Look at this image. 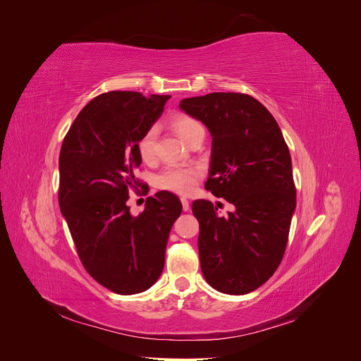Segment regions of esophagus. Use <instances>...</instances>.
<instances>
[{"mask_svg": "<svg viewBox=\"0 0 361 361\" xmlns=\"http://www.w3.org/2000/svg\"><path fill=\"white\" fill-rule=\"evenodd\" d=\"M180 202H182V209H183L185 212L190 211V202H188L187 199H185V197H182V199H180Z\"/></svg>", "mask_w": 361, "mask_h": 361, "instance_id": "obj_1", "label": "esophagus"}]
</instances>
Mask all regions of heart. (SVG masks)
<instances>
[{
    "mask_svg": "<svg viewBox=\"0 0 361 361\" xmlns=\"http://www.w3.org/2000/svg\"><path fill=\"white\" fill-rule=\"evenodd\" d=\"M171 126L176 130L178 135L188 141L192 135L203 130L202 123L187 114H178L171 118ZM138 152L143 161H152L155 158L157 152V129L149 128L143 137L138 141ZM197 182V173L191 169L183 167H167L159 176L157 178V185L161 190H167L179 194H187L192 191Z\"/></svg>",
    "mask_w": 361,
    "mask_h": 361,
    "instance_id": "1",
    "label": "heart"
}]
</instances>
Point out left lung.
I'll list each match as a JSON object with an SVG mask.
<instances>
[{"instance_id":"1","label":"left lung","mask_w":361,"mask_h":361,"mask_svg":"<svg viewBox=\"0 0 361 361\" xmlns=\"http://www.w3.org/2000/svg\"><path fill=\"white\" fill-rule=\"evenodd\" d=\"M179 106L212 135L204 188L235 206L221 216L211 202H192L202 272L223 293L253 292L279 268L297 206L288 145L276 118L250 94L209 93Z\"/></svg>"}]
</instances>
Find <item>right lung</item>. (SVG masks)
<instances>
[{"instance_id":"add662e5","label":"right lung","mask_w":361,"mask_h":361,"mask_svg":"<svg viewBox=\"0 0 361 361\" xmlns=\"http://www.w3.org/2000/svg\"><path fill=\"white\" fill-rule=\"evenodd\" d=\"M169 94L108 92L73 120L63 140L59 203L81 264L106 289L133 295L159 279L182 203L169 191L147 197L134 216L129 191L141 187L138 141L164 111Z\"/></svg>"}]
</instances>
